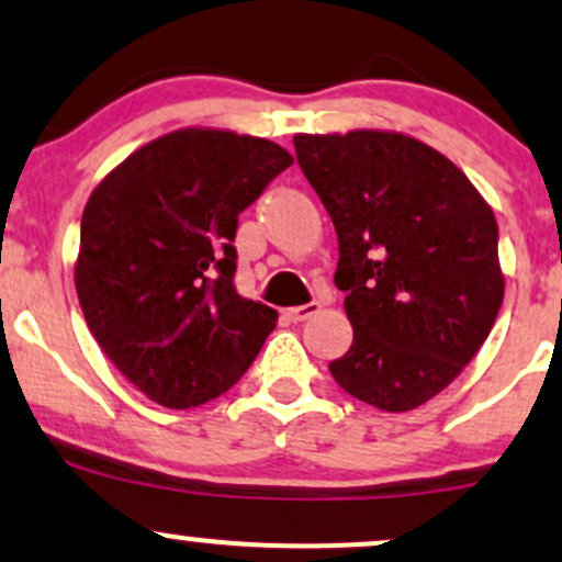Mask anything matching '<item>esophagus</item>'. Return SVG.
I'll return each mask as SVG.
<instances>
[{
  "mask_svg": "<svg viewBox=\"0 0 562 562\" xmlns=\"http://www.w3.org/2000/svg\"><path fill=\"white\" fill-rule=\"evenodd\" d=\"M319 312V303L312 301V303H303V306H293V308H285V319L288 322H303L308 319L312 314Z\"/></svg>",
  "mask_w": 562,
  "mask_h": 562,
  "instance_id": "34e87169",
  "label": "esophagus"
}]
</instances>
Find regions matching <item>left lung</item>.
Instances as JSON below:
<instances>
[{
	"instance_id": "8db88e82",
	"label": "left lung",
	"mask_w": 562,
	"mask_h": 562,
	"mask_svg": "<svg viewBox=\"0 0 562 562\" xmlns=\"http://www.w3.org/2000/svg\"><path fill=\"white\" fill-rule=\"evenodd\" d=\"M338 235L335 285L353 344L330 375L359 402L415 409L462 372L499 314V229L470 179L391 132L295 134Z\"/></svg>"
}]
</instances>
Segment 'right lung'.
Instances as JSON below:
<instances>
[{
  "label": "right lung",
  "mask_w": 562,
  "mask_h": 562,
  "mask_svg": "<svg viewBox=\"0 0 562 562\" xmlns=\"http://www.w3.org/2000/svg\"><path fill=\"white\" fill-rule=\"evenodd\" d=\"M293 164L269 139L182 128L102 179L81 216L76 293L108 359L190 409L254 364L277 312L235 290L237 216Z\"/></svg>",
  "instance_id": "1"
}]
</instances>
